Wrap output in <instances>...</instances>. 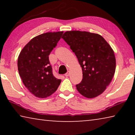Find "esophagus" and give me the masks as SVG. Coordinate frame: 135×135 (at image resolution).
<instances>
[{"instance_id": "34e87169", "label": "esophagus", "mask_w": 135, "mask_h": 135, "mask_svg": "<svg viewBox=\"0 0 135 135\" xmlns=\"http://www.w3.org/2000/svg\"><path fill=\"white\" fill-rule=\"evenodd\" d=\"M70 71H68L67 73H66V74H65V76H66V77H68V76H70Z\"/></svg>"}]
</instances>
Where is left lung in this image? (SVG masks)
Here are the masks:
<instances>
[{
	"label": "left lung",
	"mask_w": 135,
	"mask_h": 135,
	"mask_svg": "<svg viewBox=\"0 0 135 135\" xmlns=\"http://www.w3.org/2000/svg\"><path fill=\"white\" fill-rule=\"evenodd\" d=\"M62 38L82 68L83 79L76 85L78 92L88 98L102 94L115 71V57L110 45L102 36L88 31H67Z\"/></svg>",
	"instance_id": "1"
}]
</instances>
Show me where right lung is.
I'll return each mask as SVG.
<instances>
[{
    "label": "right lung",
    "mask_w": 135,
    "mask_h": 135,
    "mask_svg": "<svg viewBox=\"0 0 135 135\" xmlns=\"http://www.w3.org/2000/svg\"><path fill=\"white\" fill-rule=\"evenodd\" d=\"M63 31L47 32L36 36L25 46L18 58V70L25 86L35 97L45 98L57 90L61 79L55 77L49 55Z\"/></svg>",
    "instance_id": "right-lung-1"
}]
</instances>
